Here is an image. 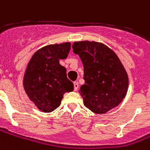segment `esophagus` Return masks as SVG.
I'll use <instances>...</instances> for the list:
<instances>
[{
	"label": "esophagus",
	"mask_w": 150,
	"mask_h": 150,
	"mask_svg": "<svg viewBox=\"0 0 150 150\" xmlns=\"http://www.w3.org/2000/svg\"><path fill=\"white\" fill-rule=\"evenodd\" d=\"M79 88V83L77 82L74 83V90L75 91H77Z\"/></svg>",
	"instance_id": "obj_1"
}]
</instances>
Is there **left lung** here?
Instances as JSON below:
<instances>
[{
	"label": "left lung",
	"instance_id": "left-lung-1",
	"mask_svg": "<svg viewBox=\"0 0 150 150\" xmlns=\"http://www.w3.org/2000/svg\"><path fill=\"white\" fill-rule=\"evenodd\" d=\"M72 48L83 65L85 83L79 93L84 105L95 114L118 106L128 89V75L117 54L96 41H75Z\"/></svg>",
	"mask_w": 150,
	"mask_h": 150
}]
</instances>
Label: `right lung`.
<instances>
[{"mask_svg": "<svg viewBox=\"0 0 150 150\" xmlns=\"http://www.w3.org/2000/svg\"><path fill=\"white\" fill-rule=\"evenodd\" d=\"M71 50V43L49 45L38 50L31 57L24 73L25 93L40 110L50 113L61 105L66 93L74 90L67 77V70L59 63Z\"/></svg>", "mask_w": 150, "mask_h": 150, "instance_id": "obj_1", "label": "right lung"}]
</instances>
